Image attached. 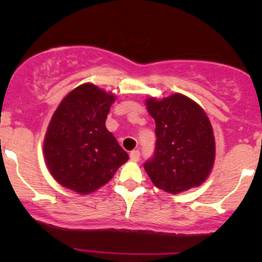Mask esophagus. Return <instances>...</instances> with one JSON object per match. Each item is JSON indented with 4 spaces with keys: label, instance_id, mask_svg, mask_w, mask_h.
I'll use <instances>...</instances> for the list:
<instances>
[{
    "label": "esophagus",
    "instance_id": "obj_1",
    "mask_svg": "<svg viewBox=\"0 0 262 262\" xmlns=\"http://www.w3.org/2000/svg\"><path fill=\"white\" fill-rule=\"evenodd\" d=\"M129 156H130V160L134 161V162H137V161H139V158H141V153H139L138 149L132 150L130 155H129Z\"/></svg>",
    "mask_w": 262,
    "mask_h": 262
}]
</instances>
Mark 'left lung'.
<instances>
[{
	"instance_id": "obj_1",
	"label": "left lung",
	"mask_w": 262,
	"mask_h": 262,
	"mask_svg": "<svg viewBox=\"0 0 262 262\" xmlns=\"http://www.w3.org/2000/svg\"><path fill=\"white\" fill-rule=\"evenodd\" d=\"M156 123V150L144 170L158 189L171 194L199 186L215 160L212 124L203 107L181 94L146 100Z\"/></svg>"
}]
</instances>
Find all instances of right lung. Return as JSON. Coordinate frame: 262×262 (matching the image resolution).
Here are the masks:
<instances>
[{
    "label": "right lung",
    "instance_id": "add662e5",
    "mask_svg": "<svg viewBox=\"0 0 262 262\" xmlns=\"http://www.w3.org/2000/svg\"><path fill=\"white\" fill-rule=\"evenodd\" d=\"M115 95L83 83L58 105L43 143L47 167L58 184L81 195L112 180L129 156L105 126Z\"/></svg>",
    "mask_w": 262,
    "mask_h": 262
}]
</instances>
